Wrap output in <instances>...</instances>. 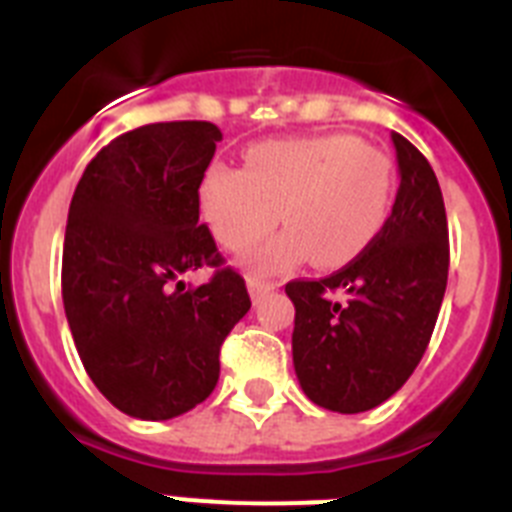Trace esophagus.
<instances>
[{"label": "esophagus", "instance_id": "1", "mask_svg": "<svg viewBox=\"0 0 512 512\" xmlns=\"http://www.w3.org/2000/svg\"><path fill=\"white\" fill-rule=\"evenodd\" d=\"M274 289H277V284L274 282H264V279L259 277H248V292H251L253 302H261L264 300V295H269V292H274Z\"/></svg>", "mask_w": 512, "mask_h": 512}]
</instances>
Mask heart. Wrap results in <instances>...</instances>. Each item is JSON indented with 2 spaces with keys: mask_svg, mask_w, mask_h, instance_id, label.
<instances>
[{
  "mask_svg": "<svg viewBox=\"0 0 512 512\" xmlns=\"http://www.w3.org/2000/svg\"><path fill=\"white\" fill-rule=\"evenodd\" d=\"M397 174L392 158L354 135H305L256 143L246 169L210 164L197 205L215 241L243 253L279 223L282 235L251 256L261 274H282L310 256L338 269L361 256L390 220Z\"/></svg>",
  "mask_w": 512,
  "mask_h": 512,
  "instance_id": "1",
  "label": "heart"
}]
</instances>
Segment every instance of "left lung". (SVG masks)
<instances>
[{
    "mask_svg": "<svg viewBox=\"0 0 512 512\" xmlns=\"http://www.w3.org/2000/svg\"><path fill=\"white\" fill-rule=\"evenodd\" d=\"M392 143L400 189L382 233L336 274L284 287L295 302L292 359L300 387L333 413L377 408L408 382L449 279V223L436 174L408 138L392 133Z\"/></svg>",
    "mask_w": 512,
    "mask_h": 512,
    "instance_id": "obj_1",
    "label": "left lung"
}]
</instances>
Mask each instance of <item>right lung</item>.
Listing matches in <instances>:
<instances>
[{
    "label": "right lung",
    "mask_w": 512,
    "mask_h": 512,
    "mask_svg": "<svg viewBox=\"0 0 512 512\" xmlns=\"http://www.w3.org/2000/svg\"><path fill=\"white\" fill-rule=\"evenodd\" d=\"M223 140L205 120L153 122L89 161L63 241V310L81 364L130 418L169 420L220 377V346L251 307L200 223L197 187ZM215 268L187 290L181 274Z\"/></svg>",
    "instance_id": "right-lung-1"
}]
</instances>
